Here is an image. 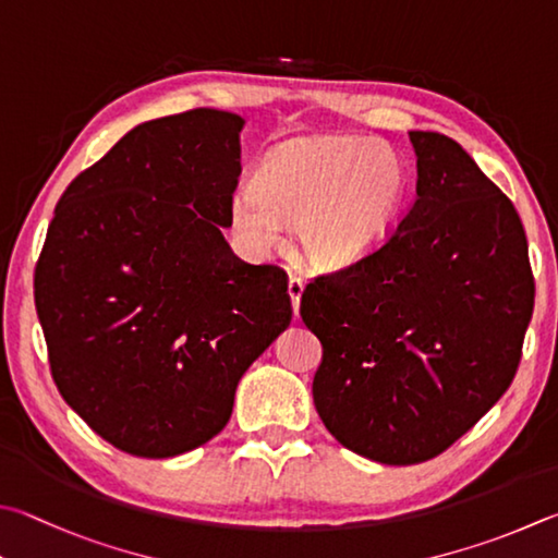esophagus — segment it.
I'll return each instance as SVG.
<instances>
[{"label": "esophagus", "mask_w": 558, "mask_h": 558, "mask_svg": "<svg viewBox=\"0 0 558 558\" xmlns=\"http://www.w3.org/2000/svg\"><path fill=\"white\" fill-rule=\"evenodd\" d=\"M302 292H305V280H302L300 276H290V280H288V295H290L292 310H295V314H298V310H300Z\"/></svg>", "instance_id": "esophagus-1"}]
</instances>
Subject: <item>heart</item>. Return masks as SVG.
I'll use <instances>...</instances> for the list:
<instances>
[{"label":"heart","instance_id":"1","mask_svg":"<svg viewBox=\"0 0 558 558\" xmlns=\"http://www.w3.org/2000/svg\"><path fill=\"white\" fill-rule=\"evenodd\" d=\"M410 166L383 141L327 134L288 141L263 160L256 185L229 202L231 229L268 248L280 219H295L298 244L314 266H343L390 239L410 197Z\"/></svg>","mask_w":558,"mask_h":558}]
</instances>
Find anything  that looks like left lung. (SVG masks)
Instances as JSON below:
<instances>
[{"mask_svg": "<svg viewBox=\"0 0 558 558\" xmlns=\"http://www.w3.org/2000/svg\"><path fill=\"white\" fill-rule=\"evenodd\" d=\"M417 199L390 239L302 292L322 341L314 408L366 459L412 465L461 439L510 388L534 310L510 197L453 138L410 131Z\"/></svg>", "mask_w": 558, "mask_h": 558, "instance_id": "left-lung-1", "label": "left lung"}]
</instances>
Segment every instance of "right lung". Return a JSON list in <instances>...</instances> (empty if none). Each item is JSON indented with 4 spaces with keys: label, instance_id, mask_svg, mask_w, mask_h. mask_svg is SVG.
<instances>
[{
    "label": "right lung",
    "instance_id": "add662e5",
    "mask_svg": "<svg viewBox=\"0 0 558 558\" xmlns=\"http://www.w3.org/2000/svg\"><path fill=\"white\" fill-rule=\"evenodd\" d=\"M231 111L146 121L58 199L34 278L50 376L111 447L185 453L227 427L236 385L288 327V276L219 227L241 175Z\"/></svg>",
    "mask_w": 558,
    "mask_h": 558
}]
</instances>
